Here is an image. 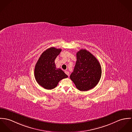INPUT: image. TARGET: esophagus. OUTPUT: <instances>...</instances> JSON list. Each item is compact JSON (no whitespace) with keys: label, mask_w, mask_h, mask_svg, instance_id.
<instances>
[{"label":"esophagus","mask_w":132,"mask_h":132,"mask_svg":"<svg viewBox=\"0 0 132 132\" xmlns=\"http://www.w3.org/2000/svg\"><path fill=\"white\" fill-rule=\"evenodd\" d=\"M65 73H66V74L69 76V72L68 71H65Z\"/></svg>","instance_id":"esophagus-1"}]
</instances>
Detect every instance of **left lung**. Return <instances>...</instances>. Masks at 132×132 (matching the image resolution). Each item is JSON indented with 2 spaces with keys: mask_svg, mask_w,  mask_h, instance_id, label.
<instances>
[{
  "mask_svg": "<svg viewBox=\"0 0 132 132\" xmlns=\"http://www.w3.org/2000/svg\"><path fill=\"white\" fill-rule=\"evenodd\" d=\"M77 61L70 78L76 88L87 91L95 87L102 74L101 65L96 58L86 50L76 53Z\"/></svg>",
  "mask_w": 132,
  "mask_h": 132,
  "instance_id": "left-lung-1",
  "label": "left lung"
}]
</instances>
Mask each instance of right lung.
Returning <instances> with one entry per match:
<instances>
[{"label":"right lung","mask_w":132,"mask_h":132,"mask_svg":"<svg viewBox=\"0 0 132 132\" xmlns=\"http://www.w3.org/2000/svg\"><path fill=\"white\" fill-rule=\"evenodd\" d=\"M61 49L50 47L43 53L38 60L34 69L37 82L42 87L52 89L56 88L59 81L68 76L60 68H57L55 60Z\"/></svg>","instance_id":"add662e5"}]
</instances>
